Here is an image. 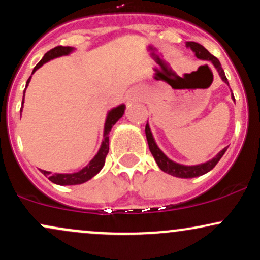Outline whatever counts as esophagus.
Listing matches in <instances>:
<instances>
[{"mask_svg":"<svg viewBox=\"0 0 260 260\" xmlns=\"http://www.w3.org/2000/svg\"><path fill=\"white\" fill-rule=\"evenodd\" d=\"M128 99H129V100H133V95H129V96H128Z\"/></svg>","mask_w":260,"mask_h":260,"instance_id":"obj_1","label":"esophagus"}]
</instances>
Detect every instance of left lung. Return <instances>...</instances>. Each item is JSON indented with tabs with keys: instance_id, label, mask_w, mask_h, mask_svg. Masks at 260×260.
Listing matches in <instances>:
<instances>
[{
	"instance_id": "1",
	"label": "left lung",
	"mask_w": 260,
	"mask_h": 260,
	"mask_svg": "<svg viewBox=\"0 0 260 260\" xmlns=\"http://www.w3.org/2000/svg\"><path fill=\"white\" fill-rule=\"evenodd\" d=\"M186 46L188 47V49H190L193 52H194L197 58L202 59V61L210 62V63L216 68L217 73H219L220 78H221L222 82L226 83V84L229 85L228 78H226L225 72H223L221 63H220V61L215 57V56L211 55V53L209 52L205 47H203L202 45L198 43L188 41V43H186ZM231 98H232V100L235 101L234 95H231ZM145 136H147L149 149H150L151 154H153V156H154L155 161H156L157 166H159V168L162 170L164 172H166V174L175 176V177H178V178H193V177H198V176L205 175L207 172L210 171V170H213L214 168H215V165L219 162L220 159L222 157V155L226 153V150H228V148H229V147L223 148L222 150H220L219 153H217L215 156L213 157V159L205 161V162L198 164V165H183V164H178V162H176V161L170 159V157L166 156L165 153H164V151L161 150L159 147H157L156 142H155V139H154L153 133H151L150 127H149V123H147V126H145Z\"/></svg>"
}]
</instances>
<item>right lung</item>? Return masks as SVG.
<instances>
[{"label": "right lung", "instance_id": "obj_1", "mask_svg": "<svg viewBox=\"0 0 260 260\" xmlns=\"http://www.w3.org/2000/svg\"><path fill=\"white\" fill-rule=\"evenodd\" d=\"M74 51H76V49L71 46H57L55 47V49L50 50L49 52L45 53V56L41 58V61L35 66L34 70H32L31 72V76L37 72L41 66L47 63V62L51 61V59L62 57V56H68ZM31 76L29 77L25 88L29 85ZM24 95H25V90H24ZM23 104H24V99H23L20 112L23 111ZM124 110H126V105H124V104H121V105L113 107V109H111L109 112H107L105 124H104V139L103 142H101L99 151H98L96 155H95L90 161H89L88 165L84 166L82 170H79V171L77 172H72V174H52V172L45 171V170H41V172H43L46 177H49L50 181L56 184H59V186H74V184H82L86 181L91 180L95 175L99 174L101 169H103L104 165H105V157L107 153H109V134L111 132L112 127L116 124V122L123 116Z\"/></svg>", "mask_w": 260, "mask_h": 260}]
</instances>
